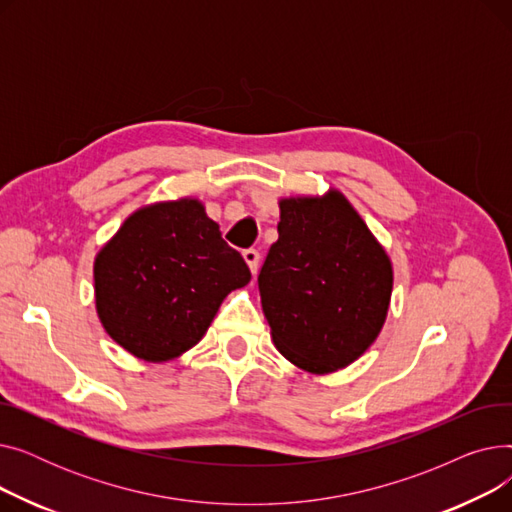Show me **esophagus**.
I'll list each match as a JSON object with an SVG mask.
<instances>
[{
    "label": "esophagus",
    "mask_w": 512,
    "mask_h": 512,
    "mask_svg": "<svg viewBox=\"0 0 512 512\" xmlns=\"http://www.w3.org/2000/svg\"><path fill=\"white\" fill-rule=\"evenodd\" d=\"M242 257H245V261H247V265H249L251 274H257V267H259V251H255V249H247L245 253H242Z\"/></svg>",
    "instance_id": "1"
}]
</instances>
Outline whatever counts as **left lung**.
Listing matches in <instances>:
<instances>
[{
    "instance_id": "1",
    "label": "left lung",
    "mask_w": 512,
    "mask_h": 512,
    "mask_svg": "<svg viewBox=\"0 0 512 512\" xmlns=\"http://www.w3.org/2000/svg\"><path fill=\"white\" fill-rule=\"evenodd\" d=\"M278 351L311 373L357 361L378 338L392 294V263L338 191L280 201L278 240L259 272Z\"/></svg>"
}]
</instances>
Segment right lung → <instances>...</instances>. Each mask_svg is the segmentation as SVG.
<instances>
[{"label": "right lung", "instance_id": "obj_1", "mask_svg": "<svg viewBox=\"0 0 512 512\" xmlns=\"http://www.w3.org/2000/svg\"><path fill=\"white\" fill-rule=\"evenodd\" d=\"M95 305L105 332L134 357L170 361L207 332L251 272L197 199L128 215L95 257Z\"/></svg>", "mask_w": 512, "mask_h": 512}]
</instances>
